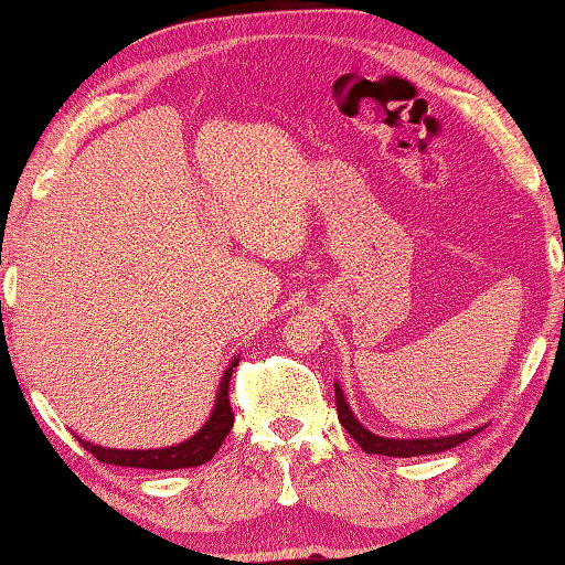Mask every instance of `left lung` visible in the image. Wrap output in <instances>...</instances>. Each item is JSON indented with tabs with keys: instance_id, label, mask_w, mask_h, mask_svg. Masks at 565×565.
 Masks as SVG:
<instances>
[{
	"instance_id": "obj_1",
	"label": "left lung",
	"mask_w": 565,
	"mask_h": 565,
	"mask_svg": "<svg viewBox=\"0 0 565 565\" xmlns=\"http://www.w3.org/2000/svg\"><path fill=\"white\" fill-rule=\"evenodd\" d=\"M333 391H337V411H339V420L341 426L347 428L349 436L356 441L366 454H379V456H394V458H411V456H426V454H441L454 448L458 444L468 441V438L476 436L481 431V426L468 428V431L461 434H451V436H434V438H386L379 436L374 431H369L361 420L353 416V411L349 406L347 396H343V388L339 386V381H333Z\"/></svg>"
}]
</instances>
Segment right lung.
Segmentation results:
<instances>
[{"instance_id":"add662e5","label":"right lung","mask_w":565,"mask_h":565,"mask_svg":"<svg viewBox=\"0 0 565 565\" xmlns=\"http://www.w3.org/2000/svg\"><path fill=\"white\" fill-rule=\"evenodd\" d=\"M236 363L238 359L228 363L226 371L222 374V381H218L212 414H209V418L204 420V426L199 428L194 436L186 438V441L167 446V448H104L97 444H89L87 438L82 436H76V441L87 448L97 461L111 463V466L177 471V468H194L212 461L214 454L218 451V446L224 444V438L234 426L232 404H228V381H232Z\"/></svg>"}]
</instances>
